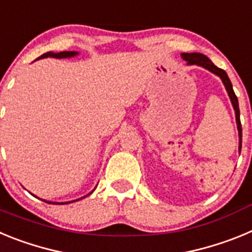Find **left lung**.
Masks as SVG:
<instances>
[{"instance_id":"8db88e82","label":"left lung","mask_w":252,"mask_h":252,"mask_svg":"<svg viewBox=\"0 0 252 252\" xmlns=\"http://www.w3.org/2000/svg\"><path fill=\"white\" fill-rule=\"evenodd\" d=\"M183 59L186 62H188V64H197V65H201L203 68L208 69L212 73L217 74L218 77L221 78L222 82H223L224 87H226L227 92H228V95H230L231 102H232V106L235 108L236 112V121H237V128H239V135H240V151H241V140H242V128H241V121H240V108H239V101H237V97H236L235 92H233L232 84H231L230 78L227 75V73L224 72L223 69L218 68L215 64L208 59L204 54H201V53H183L182 54Z\"/></svg>"}]
</instances>
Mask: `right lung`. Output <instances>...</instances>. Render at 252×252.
Listing matches in <instances>:
<instances>
[{"instance_id":"add662e5","label":"right lung","mask_w":252,"mask_h":252,"mask_svg":"<svg viewBox=\"0 0 252 252\" xmlns=\"http://www.w3.org/2000/svg\"><path fill=\"white\" fill-rule=\"evenodd\" d=\"M78 53L77 51H60V53H51V51H49V53H45V54H43L41 57H39L37 59H41V58H48V57H51V58H58V59H60V58H70V57H74V55H77ZM78 201V199H77ZM46 202V201H44ZM48 203H51V202H48ZM66 203H70V202H66ZM63 204V203H62Z\"/></svg>"}]
</instances>
